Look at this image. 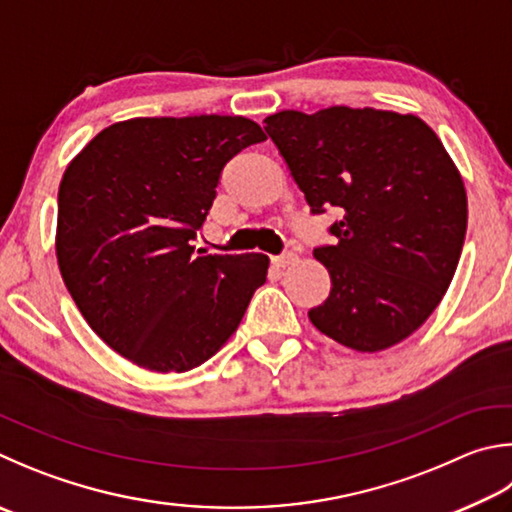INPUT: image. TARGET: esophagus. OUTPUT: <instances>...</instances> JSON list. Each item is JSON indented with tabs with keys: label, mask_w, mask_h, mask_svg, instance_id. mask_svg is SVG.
<instances>
[{
	"label": "esophagus",
	"mask_w": 512,
	"mask_h": 512,
	"mask_svg": "<svg viewBox=\"0 0 512 512\" xmlns=\"http://www.w3.org/2000/svg\"><path fill=\"white\" fill-rule=\"evenodd\" d=\"M295 259H297V255H295V253H282V255L273 257V264H275L277 268H286L288 264H293Z\"/></svg>",
	"instance_id": "1"
}]
</instances>
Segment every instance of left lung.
Here are the masks:
<instances>
[{"instance_id": "8db88e82", "label": "left lung", "mask_w": 512, "mask_h": 512, "mask_svg": "<svg viewBox=\"0 0 512 512\" xmlns=\"http://www.w3.org/2000/svg\"><path fill=\"white\" fill-rule=\"evenodd\" d=\"M264 123L311 215H340L333 244L313 248L331 293L311 322L356 351L405 340L448 291L468 228L466 188L439 136L374 107L291 109Z\"/></svg>"}]
</instances>
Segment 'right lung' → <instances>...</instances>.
<instances>
[{"label":"right lung","instance_id":"right-lung-1","mask_svg":"<svg viewBox=\"0 0 512 512\" xmlns=\"http://www.w3.org/2000/svg\"><path fill=\"white\" fill-rule=\"evenodd\" d=\"M244 116L132 118L62 176L55 253L89 327L152 371L199 367L235 333L268 257L194 255L226 163L264 141Z\"/></svg>","mask_w":512,"mask_h":512}]
</instances>
